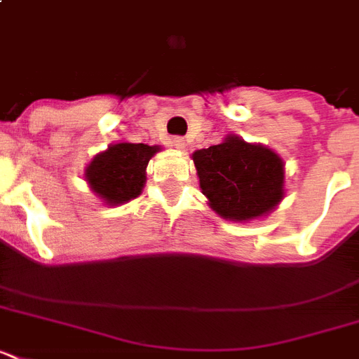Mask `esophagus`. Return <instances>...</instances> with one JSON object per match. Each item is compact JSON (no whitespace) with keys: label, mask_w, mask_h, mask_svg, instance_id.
Here are the masks:
<instances>
[{"label":"esophagus","mask_w":359,"mask_h":359,"mask_svg":"<svg viewBox=\"0 0 359 359\" xmlns=\"http://www.w3.org/2000/svg\"><path fill=\"white\" fill-rule=\"evenodd\" d=\"M171 143H173L175 149H179V151H184V149H186L184 137H179V135H177V137H173V141H171Z\"/></svg>","instance_id":"1"}]
</instances>
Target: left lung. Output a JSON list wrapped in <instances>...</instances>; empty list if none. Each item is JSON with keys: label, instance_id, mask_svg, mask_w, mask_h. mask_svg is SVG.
<instances>
[{"label": "left lung", "instance_id": "8db88e82", "mask_svg": "<svg viewBox=\"0 0 359 359\" xmlns=\"http://www.w3.org/2000/svg\"><path fill=\"white\" fill-rule=\"evenodd\" d=\"M194 163L210 208L233 222L270 212L283 197V162L266 147L229 135L194 152Z\"/></svg>", "mask_w": 359, "mask_h": 359}]
</instances>
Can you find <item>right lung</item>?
<instances>
[{
    "label": "right lung",
    "mask_w": 359,
    "mask_h": 359,
    "mask_svg": "<svg viewBox=\"0 0 359 359\" xmlns=\"http://www.w3.org/2000/svg\"><path fill=\"white\" fill-rule=\"evenodd\" d=\"M158 147L145 143H117L93 158L86 177L93 191L109 205H121L140 196L145 184L147 163Z\"/></svg>",
    "instance_id": "right-lung-1"
}]
</instances>
